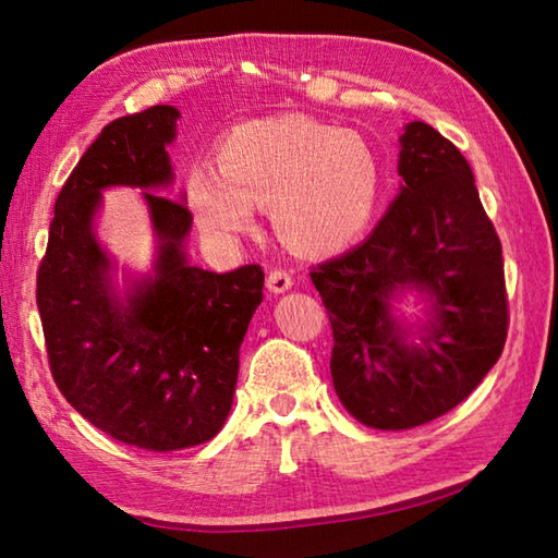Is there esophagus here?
<instances>
[{
	"instance_id": "obj_1",
	"label": "esophagus",
	"mask_w": 558,
	"mask_h": 558,
	"mask_svg": "<svg viewBox=\"0 0 558 558\" xmlns=\"http://www.w3.org/2000/svg\"><path fill=\"white\" fill-rule=\"evenodd\" d=\"M290 288H292V276H290L288 270L276 268V270L268 272V290L270 292H276V295H280V292H286Z\"/></svg>"
}]
</instances>
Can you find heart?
<instances>
[{
	"mask_svg": "<svg viewBox=\"0 0 558 558\" xmlns=\"http://www.w3.org/2000/svg\"><path fill=\"white\" fill-rule=\"evenodd\" d=\"M381 194V165L352 130L307 116L241 122L219 147V172L194 169L186 199L216 241H235L270 209L282 243L307 256L347 248L369 226Z\"/></svg>",
	"mask_w": 558,
	"mask_h": 558,
	"instance_id": "1",
	"label": "heart"
}]
</instances>
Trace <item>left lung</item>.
<instances>
[{
    "label": "left lung",
    "mask_w": 558,
    "mask_h": 558,
    "mask_svg": "<svg viewBox=\"0 0 558 558\" xmlns=\"http://www.w3.org/2000/svg\"><path fill=\"white\" fill-rule=\"evenodd\" d=\"M401 189L369 239L313 268L332 325V384L359 423L423 426L456 409L507 339L502 245L460 149L421 120L399 137ZM409 289L423 320L395 305Z\"/></svg>",
    "instance_id": "8db88e82"
}]
</instances>
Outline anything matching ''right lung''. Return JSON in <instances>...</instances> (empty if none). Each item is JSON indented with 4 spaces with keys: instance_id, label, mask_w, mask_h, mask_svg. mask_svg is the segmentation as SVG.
<instances>
[{
    "instance_id": "obj_1",
    "label": "right lung",
    "mask_w": 558,
    "mask_h": 558,
    "mask_svg": "<svg viewBox=\"0 0 558 558\" xmlns=\"http://www.w3.org/2000/svg\"><path fill=\"white\" fill-rule=\"evenodd\" d=\"M179 110L155 106L102 128L53 206L36 278L53 381L75 411L120 442L155 452L211 440L231 411L239 349L263 300L260 266L214 272L189 263L192 214L167 147ZM110 185L144 189L154 268L126 277L101 248L95 219Z\"/></svg>"
}]
</instances>
